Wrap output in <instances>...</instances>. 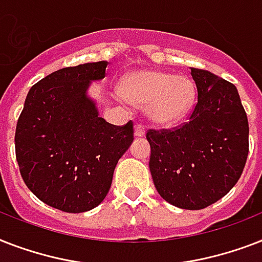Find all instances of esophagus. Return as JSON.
Here are the masks:
<instances>
[{
  "label": "esophagus",
  "instance_id": "34e87169",
  "mask_svg": "<svg viewBox=\"0 0 262 262\" xmlns=\"http://www.w3.org/2000/svg\"><path fill=\"white\" fill-rule=\"evenodd\" d=\"M145 135V126L143 123H137L135 126V136L136 137H143Z\"/></svg>",
  "mask_w": 262,
  "mask_h": 262
}]
</instances>
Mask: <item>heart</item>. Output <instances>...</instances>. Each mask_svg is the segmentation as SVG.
I'll return each mask as SVG.
<instances>
[{
  "label": "heart",
  "instance_id": "heart-1",
  "mask_svg": "<svg viewBox=\"0 0 262 262\" xmlns=\"http://www.w3.org/2000/svg\"><path fill=\"white\" fill-rule=\"evenodd\" d=\"M122 96L135 106H147L149 118L159 125H174L190 110L194 84L182 75L162 71H137L125 77Z\"/></svg>",
  "mask_w": 262,
  "mask_h": 262
}]
</instances>
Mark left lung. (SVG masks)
Wrapping results in <instances>:
<instances>
[{
  "mask_svg": "<svg viewBox=\"0 0 262 262\" xmlns=\"http://www.w3.org/2000/svg\"><path fill=\"white\" fill-rule=\"evenodd\" d=\"M197 103L189 122L149 129V170L158 193L182 209H203L231 190L249 154L248 115L234 84L190 68Z\"/></svg>",
  "mask_w": 262,
  "mask_h": 262,
  "instance_id": "obj_1",
  "label": "left lung"
}]
</instances>
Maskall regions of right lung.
Returning a JSON list of instances; mask_svg holds the SVG:
<instances>
[{
    "mask_svg": "<svg viewBox=\"0 0 262 262\" xmlns=\"http://www.w3.org/2000/svg\"><path fill=\"white\" fill-rule=\"evenodd\" d=\"M107 65L99 61L53 72L31 87L18 117L14 147L23 181L59 211L98 207L133 141L132 121L123 126L106 122L87 96L91 81L104 79Z\"/></svg>",
    "mask_w": 262,
    "mask_h": 262,
    "instance_id": "obj_1",
    "label": "right lung"
}]
</instances>
